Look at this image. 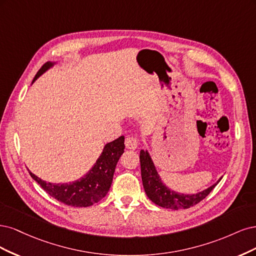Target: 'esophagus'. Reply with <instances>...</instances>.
<instances>
[{
	"instance_id": "obj_1",
	"label": "esophagus",
	"mask_w": 256,
	"mask_h": 256,
	"mask_svg": "<svg viewBox=\"0 0 256 256\" xmlns=\"http://www.w3.org/2000/svg\"><path fill=\"white\" fill-rule=\"evenodd\" d=\"M126 146L128 150H136L138 146V139L134 136H128L126 138Z\"/></svg>"
}]
</instances>
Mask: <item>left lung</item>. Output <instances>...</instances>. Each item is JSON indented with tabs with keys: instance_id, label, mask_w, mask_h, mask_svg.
<instances>
[{
	"instance_id": "left-lung-1",
	"label": "left lung",
	"mask_w": 256,
	"mask_h": 256,
	"mask_svg": "<svg viewBox=\"0 0 256 256\" xmlns=\"http://www.w3.org/2000/svg\"><path fill=\"white\" fill-rule=\"evenodd\" d=\"M140 167H142V178L144 188L149 199L158 204V206L170 210L189 208L192 206L201 202L205 196H208L215 186L219 183V180L205 190L196 194H180L170 190L164 186L160 178L158 176L154 164L151 160L150 155L146 151L142 150L139 155Z\"/></svg>"
}]
</instances>
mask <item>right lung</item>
Returning a JSON list of instances; mask_svg holds the SVG:
<instances>
[{
  "label": "right lung",
  "mask_w": 256,
  "mask_h": 256,
  "mask_svg": "<svg viewBox=\"0 0 256 256\" xmlns=\"http://www.w3.org/2000/svg\"><path fill=\"white\" fill-rule=\"evenodd\" d=\"M51 62H46L39 69L35 76V80L41 76L48 67ZM124 136H120L114 142L107 144L104 148L103 153L94 164L92 169L90 170L85 176L78 180L69 184H53L44 182L30 170V176L42 187L54 199L66 205L73 206V208H87L92 205L106 196L108 192L114 172L116 169V164L122 153L124 152Z\"/></svg>",
  "instance_id": "right-lung-1"
}]
</instances>
